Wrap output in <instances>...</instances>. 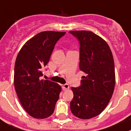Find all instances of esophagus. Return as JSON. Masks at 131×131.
Wrapping results in <instances>:
<instances>
[{
  "mask_svg": "<svg viewBox=\"0 0 131 131\" xmlns=\"http://www.w3.org/2000/svg\"><path fill=\"white\" fill-rule=\"evenodd\" d=\"M62 89L64 90H66L69 89V84H63L62 86Z\"/></svg>",
  "mask_w": 131,
  "mask_h": 131,
  "instance_id": "obj_1",
  "label": "esophagus"
}]
</instances>
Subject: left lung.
I'll list each match as a JSON object with an SVG mask.
<instances>
[{"label":"left lung","instance_id":"left-lung-1","mask_svg":"<svg viewBox=\"0 0 131 131\" xmlns=\"http://www.w3.org/2000/svg\"><path fill=\"white\" fill-rule=\"evenodd\" d=\"M79 41L80 70L86 74L79 87H72V114L82 119L98 115L112 97L115 84V65L110 47L89 31H69Z\"/></svg>","mask_w":131,"mask_h":131}]
</instances>
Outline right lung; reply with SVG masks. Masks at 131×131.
I'll use <instances>...</instances> for the list:
<instances>
[{"label":"right lung","mask_w":131,"mask_h":131,"mask_svg":"<svg viewBox=\"0 0 131 131\" xmlns=\"http://www.w3.org/2000/svg\"><path fill=\"white\" fill-rule=\"evenodd\" d=\"M66 32L42 31L21 47L16 57L14 82L20 103L29 115L45 119L54 112L61 87L57 83L41 79L54 45Z\"/></svg>","instance_id":"1"}]
</instances>
